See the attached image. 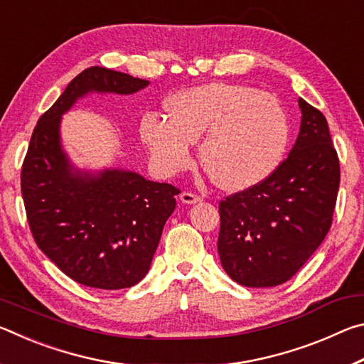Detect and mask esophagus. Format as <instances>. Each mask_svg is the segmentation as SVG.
Returning <instances> with one entry per match:
<instances>
[{
	"instance_id": "34e87169",
	"label": "esophagus",
	"mask_w": 364,
	"mask_h": 364,
	"mask_svg": "<svg viewBox=\"0 0 364 364\" xmlns=\"http://www.w3.org/2000/svg\"><path fill=\"white\" fill-rule=\"evenodd\" d=\"M180 200L183 202V204H188V205H193V204H199V202L202 200L199 196H196L193 193H183L180 196Z\"/></svg>"
}]
</instances>
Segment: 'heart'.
I'll list each match as a JSON object with an SVG mask.
<instances>
[{
    "label": "heart",
    "mask_w": 364,
    "mask_h": 364,
    "mask_svg": "<svg viewBox=\"0 0 364 364\" xmlns=\"http://www.w3.org/2000/svg\"><path fill=\"white\" fill-rule=\"evenodd\" d=\"M167 109L168 115L149 112L141 120V138L164 176L189 167L199 139L202 165L226 191L257 186L282 162L291 127L274 96L247 85L208 83L173 95Z\"/></svg>",
    "instance_id": "heart-1"
}]
</instances>
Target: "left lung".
Segmentation results:
<instances>
[{
  "mask_svg": "<svg viewBox=\"0 0 364 364\" xmlns=\"http://www.w3.org/2000/svg\"><path fill=\"white\" fill-rule=\"evenodd\" d=\"M295 144L267 180L220 202L218 254L232 281L274 287L304 267L328 234L341 167L326 117L305 100Z\"/></svg>",
  "mask_w": 364,
  "mask_h": 364,
  "instance_id": "8db88e82",
  "label": "left lung"
}]
</instances>
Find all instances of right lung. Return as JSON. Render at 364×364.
<instances>
[{
	"instance_id": "1",
	"label": "right lung",
	"mask_w": 364,
	"mask_h": 364,
	"mask_svg": "<svg viewBox=\"0 0 364 364\" xmlns=\"http://www.w3.org/2000/svg\"><path fill=\"white\" fill-rule=\"evenodd\" d=\"M147 80L90 67L40 117L22 165L21 188L33 239L78 284L115 291L144 278L180 189L136 171L80 170L60 141L63 115L90 93L133 95Z\"/></svg>"
}]
</instances>
